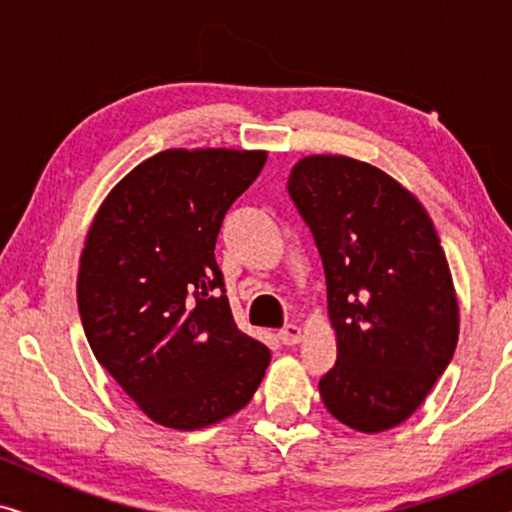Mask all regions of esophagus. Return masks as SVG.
Here are the masks:
<instances>
[{"label": "esophagus", "mask_w": 512, "mask_h": 512, "mask_svg": "<svg viewBox=\"0 0 512 512\" xmlns=\"http://www.w3.org/2000/svg\"><path fill=\"white\" fill-rule=\"evenodd\" d=\"M300 338H303V331H300V326L289 324L286 328H282V331H279V340H282V345H286V347L298 345Z\"/></svg>", "instance_id": "esophagus-1"}]
</instances>
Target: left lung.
<instances>
[{
	"label": "left lung",
	"mask_w": 512,
	"mask_h": 512,
	"mask_svg": "<svg viewBox=\"0 0 512 512\" xmlns=\"http://www.w3.org/2000/svg\"><path fill=\"white\" fill-rule=\"evenodd\" d=\"M326 272L338 361L319 380L349 429L405 422L459 340V300L429 212L380 167L349 156L300 158L286 181Z\"/></svg>",
	"instance_id": "8db88e82"
}]
</instances>
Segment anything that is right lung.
<instances>
[{"label":"right lung","mask_w":512,"mask_h":512,"mask_svg":"<svg viewBox=\"0 0 512 512\" xmlns=\"http://www.w3.org/2000/svg\"><path fill=\"white\" fill-rule=\"evenodd\" d=\"M268 151L167 149L111 188L79 261V314L100 366L151 422L195 431L256 394L270 349L237 328L214 247Z\"/></svg>","instance_id":"1"}]
</instances>
